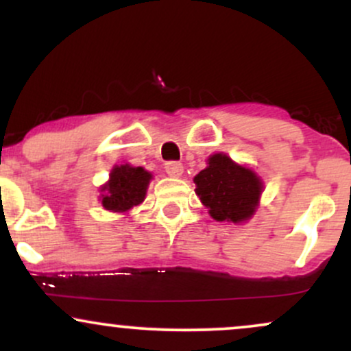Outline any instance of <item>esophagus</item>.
I'll return each mask as SVG.
<instances>
[{"mask_svg": "<svg viewBox=\"0 0 351 351\" xmlns=\"http://www.w3.org/2000/svg\"><path fill=\"white\" fill-rule=\"evenodd\" d=\"M165 171L173 178H178V176L183 175V165L180 162H168L165 163Z\"/></svg>", "mask_w": 351, "mask_h": 351, "instance_id": "esophagus-1", "label": "esophagus"}]
</instances>
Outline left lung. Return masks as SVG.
<instances>
[{"instance_id":"1","label":"left lung","mask_w":351,"mask_h":351,"mask_svg":"<svg viewBox=\"0 0 351 351\" xmlns=\"http://www.w3.org/2000/svg\"><path fill=\"white\" fill-rule=\"evenodd\" d=\"M196 195L216 221L243 223L259 206L263 181L251 168L241 167L224 153L208 158V167L195 176Z\"/></svg>"}]
</instances>
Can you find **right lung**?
I'll list each match as a JSON object with an SVG mask.
<instances>
[{"instance_id":"add662e5","label":"right lung","mask_w":351,"mask_h":351,"mask_svg":"<svg viewBox=\"0 0 351 351\" xmlns=\"http://www.w3.org/2000/svg\"><path fill=\"white\" fill-rule=\"evenodd\" d=\"M152 173L142 167L120 165L110 171V180L100 188L102 206L114 213H125L138 206L147 195Z\"/></svg>"}]
</instances>
